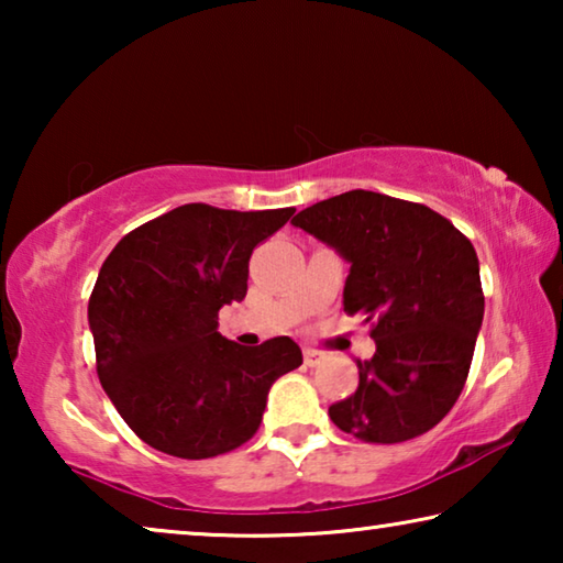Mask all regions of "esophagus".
I'll return each instance as SVG.
<instances>
[{"label": "esophagus", "mask_w": 563, "mask_h": 563, "mask_svg": "<svg viewBox=\"0 0 563 563\" xmlns=\"http://www.w3.org/2000/svg\"><path fill=\"white\" fill-rule=\"evenodd\" d=\"M302 360H305V365H308V367H318L320 362L325 360V355H322V352H318V350H312V347H305Z\"/></svg>", "instance_id": "esophagus-1"}]
</instances>
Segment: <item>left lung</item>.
Masks as SVG:
<instances>
[{"mask_svg":"<svg viewBox=\"0 0 563 563\" xmlns=\"http://www.w3.org/2000/svg\"><path fill=\"white\" fill-rule=\"evenodd\" d=\"M295 228L350 263L342 305L373 322L375 355L328 415L362 442L424 434L454 407L484 318L479 258L456 228L422 203L347 190L305 208Z\"/></svg>","mask_w":563,"mask_h":563,"instance_id":"1","label":"left lung"}]
</instances>
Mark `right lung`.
<instances>
[{"instance_id": "add662e5", "label": "right lung", "mask_w": 563, "mask_h": 563, "mask_svg": "<svg viewBox=\"0 0 563 563\" xmlns=\"http://www.w3.org/2000/svg\"><path fill=\"white\" fill-rule=\"evenodd\" d=\"M295 208L178 206L123 235L89 298L103 393L148 446L180 460L235 450L261 427L275 379L302 365L290 338L243 347L218 332L241 302L253 247Z\"/></svg>"}]
</instances>
